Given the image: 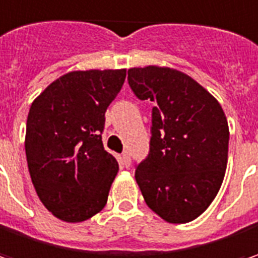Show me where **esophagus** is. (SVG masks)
<instances>
[{"mask_svg":"<svg viewBox=\"0 0 258 258\" xmlns=\"http://www.w3.org/2000/svg\"><path fill=\"white\" fill-rule=\"evenodd\" d=\"M121 160H122V164H124L125 167H128L130 164H131V157H130L128 151H124V153H122V157H121Z\"/></svg>","mask_w":258,"mask_h":258,"instance_id":"esophagus-1","label":"esophagus"}]
</instances>
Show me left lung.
Listing matches in <instances>:
<instances>
[{
    "mask_svg": "<svg viewBox=\"0 0 258 258\" xmlns=\"http://www.w3.org/2000/svg\"><path fill=\"white\" fill-rule=\"evenodd\" d=\"M139 99H150V151L136 180L151 211L185 224L207 209L222 185L230 130L219 102L196 81L170 68L128 69Z\"/></svg>",
    "mask_w": 258,
    "mask_h": 258,
    "instance_id": "8db88e82",
    "label": "left lung"
}]
</instances>
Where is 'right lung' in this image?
I'll use <instances>...</instances> for the list:
<instances>
[{
  "label": "right lung",
  "instance_id": "obj_1",
  "mask_svg": "<svg viewBox=\"0 0 258 258\" xmlns=\"http://www.w3.org/2000/svg\"><path fill=\"white\" fill-rule=\"evenodd\" d=\"M125 69L76 71L51 82L31 104L26 156L31 182L56 218L82 222L105 207L118 162L102 144L105 111Z\"/></svg>",
  "mask_w": 258,
  "mask_h": 258
}]
</instances>
